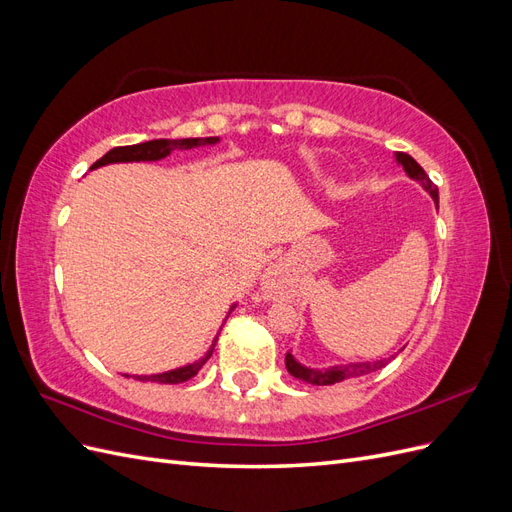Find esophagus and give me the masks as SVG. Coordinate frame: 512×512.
Masks as SVG:
<instances>
[{
  "mask_svg": "<svg viewBox=\"0 0 512 512\" xmlns=\"http://www.w3.org/2000/svg\"><path fill=\"white\" fill-rule=\"evenodd\" d=\"M260 284H262V290H265V294H269V297H280V294L286 290V275L280 267H273L265 273Z\"/></svg>",
  "mask_w": 512,
  "mask_h": 512,
  "instance_id": "34e87169",
  "label": "esophagus"
}]
</instances>
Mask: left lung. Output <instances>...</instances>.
I'll return each mask as SVG.
<instances>
[{
    "mask_svg": "<svg viewBox=\"0 0 512 512\" xmlns=\"http://www.w3.org/2000/svg\"><path fill=\"white\" fill-rule=\"evenodd\" d=\"M395 160L397 164L406 170V175L410 179H414L416 183H421V188L433 198V203H436L438 207V188L436 185L431 183V179L427 177L425 170L418 166V162L408 156V153H401L397 151L395 153ZM401 352V350H399ZM391 354L389 359H376V361H361V363H339V365H331V367H322V369H316V367H307L303 365L297 356L292 354V350L286 354V367L290 371V376H294L297 380H303L307 384H316V386H329V384H335V382H344L348 378H359V376H365V374H371V371H378L382 369L386 363H391V359H395V356L399 354Z\"/></svg>",
    "mask_w": 512,
    "mask_h": 512,
    "instance_id": "left-lung-1",
    "label": "left lung"
}]
</instances>
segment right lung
<instances>
[{
    "label": "right lung",
    "mask_w": 512,
    "mask_h": 512,
    "mask_svg": "<svg viewBox=\"0 0 512 512\" xmlns=\"http://www.w3.org/2000/svg\"><path fill=\"white\" fill-rule=\"evenodd\" d=\"M220 143V136H207V138H156V141H147V143H138V145H130V147H115L91 166L89 170H96L100 166L106 164H119V162H158L168 158L170 153L175 149L185 151V149H196V147H213ZM237 307V303H232L226 318L230 316L232 309ZM224 318V320H226ZM220 335V333H218ZM218 335L213 337V342L209 346V350L200 356L198 361H192L188 365H181L175 369H168V371H160V374H149V376H128L126 378H134L138 382H158V384H179V382H188L190 378H194L203 365L209 361V356L213 354L215 342H218Z\"/></svg>",
    "instance_id": "obj_1"
}]
</instances>
